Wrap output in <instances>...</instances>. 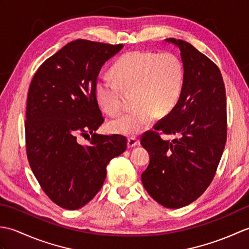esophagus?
Segmentation results:
<instances>
[{"label":"esophagus","instance_id":"obj_1","mask_svg":"<svg viewBox=\"0 0 249 249\" xmlns=\"http://www.w3.org/2000/svg\"><path fill=\"white\" fill-rule=\"evenodd\" d=\"M137 144H139V140L135 138V137H130V138H128L127 140V146L129 147H135Z\"/></svg>","mask_w":249,"mask_h":249}]
</instances>
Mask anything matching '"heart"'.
I'll use <instances>...</instances> for the list:
<instances>
[{
    "label": "heart",
    "instance_id": "obj_1",
    "mask_svg": "<svg viewBox=\"0 0 249 249\" xmlns=\"http://www.w3.org/2000/svg\"><path fill=\"white\" fill-rule=\"evenodd\" d=\"M116 82L100 76L94 94L106 113L116 114L121 109V88L135 89L137 107L109 121L113 134L137 136L151 127L157 113L166 114L174 108L184 86V65L172 52L136 50L121 56L112 67Z\"/></svg>",
    "mask_w": 249,
    "mask_h": 249
}]
</instances>
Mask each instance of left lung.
<instances>
[{"label":"left lung","instance_id":"obj_1","mask_svg":"<svg viewBox=\"0 0 249 249\" xmlns=\"http://www.w3.org/2000/svg\"><path fill=\"white\" fill-rule=\"evenodd\" d=\"M181 52L185 76L177 105L141 137L150 163L141 174L151 197L168 209L194 202L209 187L227 140L226 89L219 68L187 41L166 39ZM178 134L162 141L159 131Z\"/></svg>","mask_w":249,"mask_h":249}]
</instances>
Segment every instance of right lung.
<instances>
[{
  "instance_id": "obj_1",
  "label": "right lung",
  "mask_w": 249,
  "mask_h": 249,
  "mask_svg": "<svg viewBox=\"0 0 249 249\" xmlns=\"http://www.w3.org/2000/svg\"><path fill=\"white\" fill-rule=\"evenodd\" d=\"M123 48L77 39L47 59L32 79L26 102L29 163L45 194L66 210H78L102 188L107 165L126 150L121 135L95 133L104 122L94 94L100 68ZM91 133L90 144L78 135Z\"/></svg>"
}]
</instances>
